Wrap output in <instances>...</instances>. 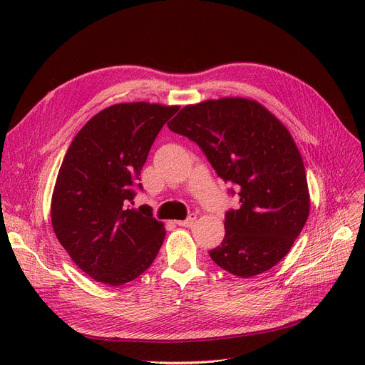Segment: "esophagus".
Returning a JSON list of instances; mask_svg holds the SVG:
<instances>
[{
  "mask_svg": "<svg viewBox=\"0 0 365 365\" xmlns=\"http://www.w3.org/2000/svg\"><path fill=\"white\" fill-rule=\"evenodd\" d=\"M197 220V215L195 213H190L189 216H187V219H185V220H178L176 223L179 225V226H185V227H189V226H192L194 225V222Z\"/></svg>",
  "mask_w": 365,
  "mask_h": 365,
  "instance_id": "1",
  "label": "esophagus"
}]
</instances>
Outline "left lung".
Instances as JSON below:
<instances>
[{"mask_svg":"<svg viewBox=\"0 0 365 365\" xmlns=\"http://www.w3.org/2000/svg\"><path fill=\"white\" fill-rule=\"evenodd\" d=\"M167 125L195 142L217 176L238 190L240 207L226 212L225 238L210 257L241 278L271 269L309 216L304 165L289 130L242 98L187 105Z\"/></svg>","mask_w":365,"mask_h":365,"instance_id":"left-lung-1","label":"left lung"}]
</instances>
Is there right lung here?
Returning <instances> with one entry per match:
<instances>
[{
	"label": "right lung",
	"instance_id": "add662e5",
	"mask_svg": "<svg viewBox=\"0 0 365 365\" xmlns=\"http://www.w3.org/2000/svg\"><path fill=\"white\" fill-rule=\"evenodd\" d=\"M179 106L118 103L73 138L53 190L54 234L73 263L112 287L136 279L163 245L164 225L148 205L130 208L150 146Z\"/></svg>",
	"mask_w": 365,
	"mask_h": 365
}]
</instances>
